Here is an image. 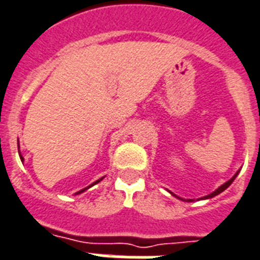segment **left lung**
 <instances>
[{
    "label": "left lung",
    "instance_id": "left-lung-1",
    "mask_svg": "<svg viewBox=\"0 0 260 260\" xmlns=\"http://www.w3.org/2000/svg\"><path fill=\"white\" fill-rule=\"evenodd\" d=\"M238 173H239V171H238L237 173H235L234 176H233V177L230 178V180H229V181H226V182H224V184H222L221 186L218 187V189H215V190L213 191V193L208 194V196H205V197H202V198H198V200H209V198H213V197H215V196H218V194H221L222 191H223V190H226V189H228V187L230 186L231 184H233V181L235 180V177H237V176H238ZM169 193H171L172 196H174V197H176V198H178V200H181V201H186V202H193V200H184V198L178 197V196H176V194H174V193H172V191H169Z\"/></svg>",
    "mask_w": 260,
    "mask_h": 260
}]
</instances>
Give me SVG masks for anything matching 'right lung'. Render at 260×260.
<instances>
[{
	"label": "right lung",
	"mask_w": 260,
	"mask_h": 260,
	"mask_svg": "<svg viewBox=\"0 0 260 260\" xmlns=\"http://www.w3.org/2000/svg\"><path fill=\"white\" fill-rule=\"evenodd\" d=\"M18 153H19V158H21V161H23V157H22V154H21V152H19V143H18ZM103 178H104V177L99 178V180H98V181H95V182H93V184H91V185H89V186L84 187V189H82V190H79V191H76V193H75V194H80V193H83V191H86V190H87V189H89V187H91V186H93V185H95V184H98V182H100V181L103 180Z\"/></svg>",
	"instance_id": "1"
}]
</instances>
